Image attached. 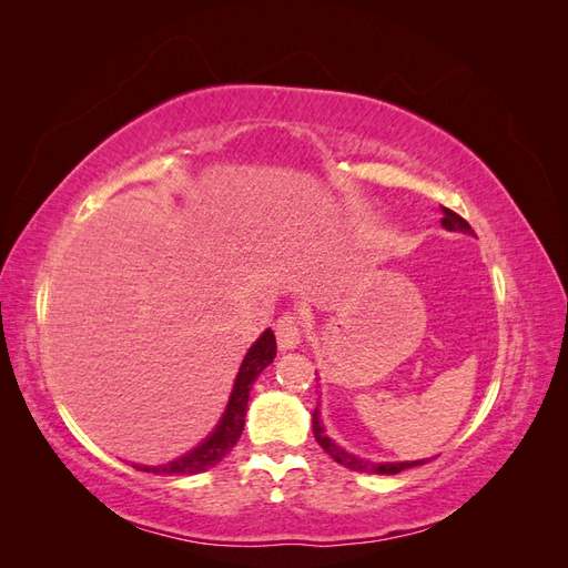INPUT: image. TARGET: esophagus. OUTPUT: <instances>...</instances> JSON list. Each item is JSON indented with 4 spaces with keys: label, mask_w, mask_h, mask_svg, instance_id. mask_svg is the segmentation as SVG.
Segmentation results:
<instances>
[{
    "label": "esophagus",
    "mask_w": 568,
    "mask_h": 568,
    "mask_svg": "<svg viewBox=\"0 0 568 568\" xmlns=\"http://www.w3.org/2000/svg\"><path fill=\"white\" fill-rule=\"evenodd\" d=\"M274 334H277V346L280 351H294L298 348L301 336H303V320L296 313H286L277 320L274 326Z\"/></svg>",
    "instance_id": "esophagus-1"
}]
</instances>
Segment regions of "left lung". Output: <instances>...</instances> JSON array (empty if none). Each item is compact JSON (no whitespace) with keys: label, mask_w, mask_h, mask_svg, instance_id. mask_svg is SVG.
<instances>
[{"label":"left lung","mask_w":568,"mask_h":568,"mask_svg":"<svg viewBox=\"0 0 568 568\" xmlns=\"http://www.w3.org/2000/svg\"><path fill=\"white\" fill-rule=\"evenodd\" d=\"M440 225L445 230L450 232H467V234H474L471 225L467 220H464L462 215H457L455 211L450 209H443V220ZM313 434H315V440L322 445V450L329 455L334 462H338L341 467L346 469H353V471H369V474H400L409 467H419V464H426V459H417V462H382V464H374V462H365V459H357L355 455L346 453L343 448H338V445L324 434V426L320 422V409L315 407L313 412Z\"/></svg>","instance_id":"left-lung-1"}]
</instances>
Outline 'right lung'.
Masks as SVG:
<instances>
[{
  "label": "right lung",
  "mask_w": 568,
  "mask_h": 568,
  "mask_svg": "<svg viewBox=\"0 0 568 568\" xmlns=\"http://www.w3.org/2000/svg\"><path fill=\"white\" fill-rule=\"evenodd\" d=\"M274 355H277V341H274V334L267 329L248 348L242 367H239L227 409H225V415H222L220 424L215 426V432L201 445H196L192 453L182 455L180 459L159 464V467H136V464H132V467L140 471L168 474V476L170 474H201V471H209L211 467H215V464L234 448L236 440L242 438L251 386L257 376H261V372L272 363Z\"/></svg>",
  "instance_id": "1"
}]
</instances>
